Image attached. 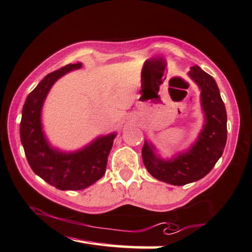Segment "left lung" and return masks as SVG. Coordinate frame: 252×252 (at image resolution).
I'll return each mask as SVG.
<instances>
[{
  "label": "left lung",
  "mask_w": 252,
  "mask_h": 252,
  "mask_svg": "<svg viewBox=\"0 0 252 252\" xmlns=\"http://www.w3.org/2000/svg\"><path fill=\"white\" fill-rule=\"evenodd\" d=\"M189 75L202 90V107L206 122L198 140L185 153L164 161L154 153L148 142L142 148L146 170L157 180L182 186L207 175L222 155L227 141V113L216 81L198 66L190 67Z\"/></svg>",
  "instance_id": "8db88e82"
}]
</instances>
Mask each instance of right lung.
I'll return each instance as SVG.
<instances>
[{
  "instance_id": "add662e5",
  "label": "right lung",
  "mask_w": 252,
  "mask_h": 252,
  "mask_svg": "<svg viewBox=\"0 0 252 252\" xmlns=\"http://www.w3.org/2000/svg\"><path fill=\"white\" fill-rule=\"evenodd\" d=\"M81 63H69L48 74L27 95L22 110L21 141L27 162L36 175L62 190H80L93 185L106 173L108 155L116 134L101 136L78 152L63 153L50 148L40 123V111L54 82Z\"/></svg>"
}]
</instances>
